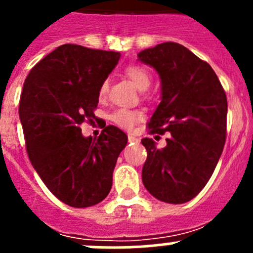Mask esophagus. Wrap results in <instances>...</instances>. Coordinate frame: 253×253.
Segmentation results:
<instances>
[{
  "label": "esophagus",
  "instance_id": "obj_1",
  "mask_svg": "<svg viewBox=\"0 0 253 253\" xmlns=\"http://www.w3.org/2000/svg\"><path fill=\"white\" fill-rule=\"evenodd\" d=\"M127 138H128V142H129V143L138 142V138H136V137H134L133 134H131V133H128V134H127Z\"/></svg>",
  "mask_w": 253,
  "mask_h": 253
}]
</instances>
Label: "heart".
<instances>
[{"label": "heart", "instance_id": "obj_1", "mask_svg": "<svg viewBox=\"0 0 253 253\" xmlns=\"http://www.w3.org/2000/svg\"><path fill=\"white\" fill-rule=\"evenodd\" d=\"M125 75L126 77L134 84L137 89L139 90H145L148 89V86L150 85V82H152V77H150V73L148 72L147 68H144L141 65H129L125 68ZM109 91V83L108 81H104L103 83L99 86V96L100 98H105L106 94ZM143 114L141 110H137V109H125L120 108L114 110L109 116L110 121L112 124H115L116 126L121 127V128L129 129L142 120Z\"/></svg>", "mask_w": 253, "mask_h": 253}]
</instances>
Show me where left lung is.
<instances>
[{
    "label": "left lung",
    "instance_id": "obj_1",
    "mask_svg": "<svg viewBox=\"0 0 253 253\" xmlns=\"http://www.w3.org/2000/svg\"><path fill=\"white\" fill-rule=\"evenodd\" d=\"M138 57L162 79V101L148 133L169 134L162 149L152 138L142 139L147 149L143 185L162 202L186 203L203 190L223 153L225 90L213 68L177 42L145 48Z\"/></svg>",
    "mask_w": 253,
    "mask_h": 253
}]
</instances>
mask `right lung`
I'll use <instances>...</instances> for the list:
<instances>
[{
    "mask_svg": "<svg viewBox=\"0 0 253 253\" xmlns=\"http://www.w3.org/2000/svg\"><path fill=\"white\" fill-rule=\"evenodd\" d=\"M120 52L65 44L37 63L23 85L19 119L25 147L42 182L61 202L85 208L104 200L127 136L106 126L98 138L82 136L91 124L99 86Z\"/></svg>",
    "mask_w": 253,
    "mask_h": 253,
    "instance_id": "obj_1",
    "label": "right lung"
}]
</instances>
